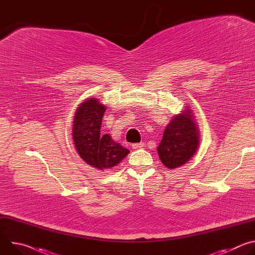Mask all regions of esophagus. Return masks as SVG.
Masks as SVG:
<instances>
[{"label": "esophagus", "instance_id": "34e87169", "mask_svg": "<svg viewBox=\"0 0 255 255\" xmlns=\"http://www.w3.org/2000/svg\"><path fill=\"white\" fill-rule=\"evenodd\" d=\"M143 145H144V143H143V142H140V143H134V144L131 145V146H132L133 149H138V148L143 147Z\"/></svg>", "mask_w": 255, "mask_h": 255}]
</instances>
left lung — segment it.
Masks as SVG:
<instances>
[{"mask_svg": "<svg viewBox=\"0 0 255 255\" xmlns=\"http://www.w3.org/2000/svg\"><path fill=\"white\" fill-rule=\"evenodd\" d=\"M199 132L193 110L190 108L173 116L165 127L162 140L157 147L163 165L169 169H175L186 164L198 150Z\"/></svg>", "mask_w": 255, "mask_h": 255, "instance_id": "1", "label": "left lung"}]
</instances>
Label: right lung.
Segmentation results:
<instances>
[{
	"instance_id": "obj_1",
	"label": "right lung",
	"mask_w": 255,
	"mask_h": 255,
	"mask_svg": "<svg viewBox=\"0 0 255 255\" xmlns=\"http://www.w3.org/2000/svg\"><path fill=\"white\" fill-rule=\"evenodd\" d=\"M105 111L99 99L89 98L78 107L72 124V140L79 155L100 170L116 166L130 152L109 134H101Z\"/></svg>"
}]
</instances>
